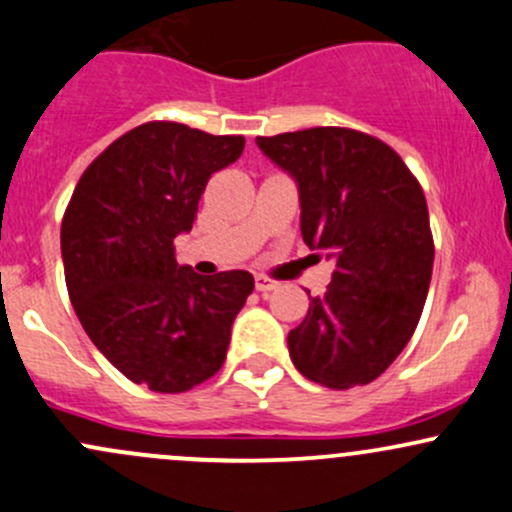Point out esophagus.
Listing matches in <instances>:
<instances>
[{
	"label": "esophagus",
	"instance_id": "esophagus-1",
	"mask_svg": "<svg viewBox=\"0 0 512 512\" xmlns=\"http://www.w3.org/2000/svg\"><path fill=\"white\" fill-rule=\"evenodd\" d=\"M255 289H257V292H262V294H270V292H274V289H279V282H277V279L265 277V274H257Z\"/></svg>",
	"mask_w": 512,
	"mask_h": 512
}]
</instances>
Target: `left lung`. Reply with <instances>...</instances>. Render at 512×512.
<instances>
[{"mask_svg":"<svg viewBox=\"0 0 512 512\" xmlns=\"http://www.w3.org/2000/svg\"><path fill=\"white\" fill-rule=\"evenodd\" d=\"M257 147L297 179L304 242L333 260L326 294L289 331L292 363L331 390L373 383L412 338L429 292L422 186L390 144L351 127L257 137Z\"/></svg>","mask_w":512,"mask_h":512,"instance_id":"obj_1","label":"left lung"}]
</instances>
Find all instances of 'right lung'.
<instances>
[{"label": "right lung", "instance_id": "1", "mask_svg": "<svg viewBox=\"0 0 512 512\" xmlns=\"http://www.w3.org/2000/svg\"><path fill=\"white\" fill-rule=\"evenodd\" d=\"M245 149L240 134L144 122L85 169L63 213L66 287L95 348L137 385L186 392L225 363L230 328L255 289L245 270L201 277L176 262L215 171Z\"/></svg>", "mask_w": 512, "mask_h": 512}]
</instances>
